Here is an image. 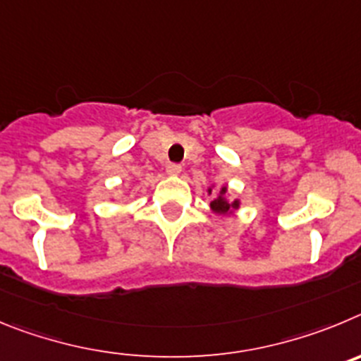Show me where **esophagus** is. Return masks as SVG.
Masks as SVG:
<instances>
[{
  "instance_id": "esophagus-1",
  "label": "esophagus",
  "mask_w": 361,
  "mask_h": 361,
  "mask_svg": "<svg viewBox=\"0 0 361 361\" xmlns=\"http://www.w3.org/2000/svg\"><path fill=\"white\" fill-rule=\"evenodd\" d=\"M165 173H167L169 176H178V174L181 173V167L176 164H169L167 169H165Z\"/></svg>"
}]
</instances>
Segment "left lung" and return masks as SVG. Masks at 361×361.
Wrapping results in <instances>:
<instances>
[{
    "label": "left lung",
    "mask_w": 361,
    "mask_h": 361,
    "mask_svg": "<svg viewBox=\"0 0 361 361\" xmlns=\"http://www.w3.org/2000/svg\"><path fill=\"white\" fill-rule=\"evenodd\" d=\"M207 196H212V200H210V212L219 217L233 216L237 210L241 209V200H230V192L226 185H221L217 190L214 188V185H210L207 188Z\"/></svg>",
    "instance_id": "8db88e82"
}]
</instances>
